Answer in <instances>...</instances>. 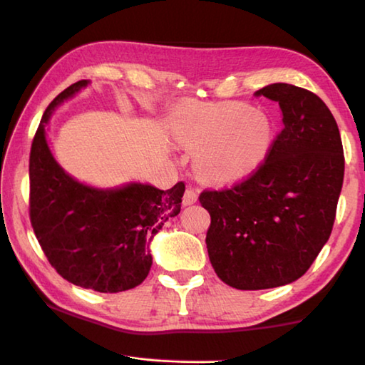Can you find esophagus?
Here are the masks:
<instances>
[{"label": "esophagus", "mask_w": 365, "mask_h": 365, "mask_svg": "<svg viewBox=\"0 0 365 365\" xmlns=\"http://www.w3.org/2000/svg\"><path fill=\"white\" fill-rule=\"evenodd\" d=\"M197 191L196 190H192V188H187V191H185V195H183V207H188V205H191V204H195L196 201H197Z\"/></svg>", "instance_id": "esophagus-1"}]
</instances>
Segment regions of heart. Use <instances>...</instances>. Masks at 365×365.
<instances>
[{
  "instance_id": "1",
  "label": "heart",
  "mask_w": 365,
  "mask_h": 365,
  "mask_svg": "<svg viewBox=\"0 0 365 365\" xmlns=\"http://www.w3.org/2000/svg\"><path fill=\"white\" fill-rule=\"evenodd\" d=\"M175 138L196 153V168L213 180L250 173L266 156L272 128L259 110L242 103L185 107L173 121Z\"/></svg>"
}]
</instances>
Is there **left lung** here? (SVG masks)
<instances>
[{
  "label": "left lung",
  "instance_id": "1",
  "mask_svg": "<svg viewBox=\"0 0 365 365\" xmlns=\"http://www.w3.org/2000/svg\"><path fill=\"white\" fill-rule=\"evenodd\" d=\"M255 96L278 103L283 131L244 182L199 196L212 218V266L237 289L283 287L309 270L331 235L345 173L337 121L323 99L289 83Z\"/></svg>",
  "mask_w": 365,
  "mask_h": 365
}]
</instances>
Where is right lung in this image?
<instances>
[{
	"label": "right lung",
	"mask_w": 365,
	"mask_h": 365,
	"mask_svg": "<svg viewBox=\"0 0 365 365\" xmlns=\"http://www.w3.org/2000/svg\"><path fill=\"white\" fill-rule=\"evenodd\" d=\"M78 81L42 115L30 155V217L48 262L64 280L98 292L138 287L152 267V240L180 213L185 183L160 190L130 182L98 188L78 182L55 160L47 140L53 112L88 87Z\"/></svg>",
	"instance_id": "obj_1"
}]
</instances>
